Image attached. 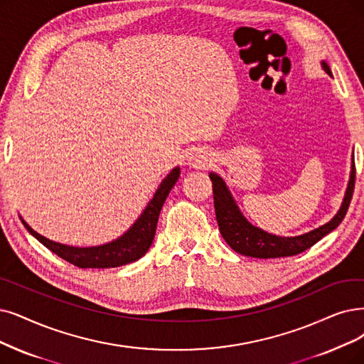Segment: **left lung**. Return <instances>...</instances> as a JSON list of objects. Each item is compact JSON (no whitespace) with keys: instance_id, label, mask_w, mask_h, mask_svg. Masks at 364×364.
<instances>
[{"instance_id":"left-lung-1","label":"left lung","mask_w":364,"mask_h":364,"mask_svg":"<svg viewBox=\"0 0 364 364\" xmlns=\"http://www.w3.org/2000/svg\"><path fill=\"white\" fill-rule=\"evenodd\" d=\"M323 68L331 76L330 67L326 61L321 63ZM209 178L212 181L213 188V205L218 227H220L224 240L231 246V250L236 252L254 257V258H279V257H291L297 255L303 251L309 250L318 240H321L330 231L336 228L346 215L348 208L354 193L355 183V163L353 156L350 182L346 186V193L342 201L339 212L331 218V221L318 227L309 232H304L301 236L296 237H281L270 235V232L254 227L239 210L235 198L231 197V193L221 176L216 173H210Z\"/></svg>"}]
</instances>
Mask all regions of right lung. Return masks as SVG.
Returning a JSON list of instances; mask_svg holds the SVG:
<instances>
[{
    "mask_svg": "<svg viewBox=\"0 0 364 364\" xmlns=\"http://www.w3.org/2000/svg\"><path fill=\"white\" fill-rule=\"evenodd\" d=\"M181 174V168L174 167L164 181L159 183L158 190L155 191L152 200L148 203L146 209L139 216V220L133 224L125 235L113 242L100 246H91V248H76V246H68L63 243H56L45 236L38 235L30 225H28L22 218L21 221L25 228L31 235L50 250L58 257L68 261L80 269H109V267H119L133 261L141 258L151 248L152 240L155 237V230L159 212L164 205V201L170 193L174 183L178 182Z\"/></svg>",
    "mask_w": 364,
    "mask_h": 364,
    "instance_id": "1",
    "label": "right lung"
}]
</instances>
